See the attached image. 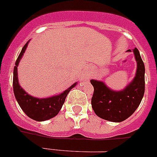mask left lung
<instances>
[{
  "label": "left lung",
  "instance_id": "obj_1",
  "mask_svg": "<svg viewBox=\"0 0 157 157\" xmlns=\"http://www.w3.org/2000/svg\"><path fill=\"white\" fill-rule=\"evenodd\" d=\"M127 52H131L128 49ZM137 61L134 79L123 90L115 91L101 81L91 79L94 88L91 105L98 117L111 122L127 120L135 112L145 93V65L137 48L133 50Z\"/></svg>",
  "mask_w": 157,
  "mask_h": 157
}]
</instances>
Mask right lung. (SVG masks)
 Masks as SVG:
<instances>
[{
  "label": "right lung",
  "mask_w": 157,
  "mask_h": 157,
  "mask_svg": "<svg viewBox=\"0 0 157 157\" xmlns=\"http://www.w3.org/2000/svg\"><path fill=\"white\" fill-rule=\"evenodd\" d=\"M28 41L22 48L17 59L16 61V66L13 71V91L16 99L22 110L28 117L35 121H45L52 119L59 113L61 109L67 95L68 94L72 88H74L77 82L74 83L68 89L61 94L56 96H52L47 98H37L32 97L27 94L19 84L18 80L17 67L21 59L23 53L27 48Z\"/></svg>",
  "instance_id": "add662e5"
}]
</instances>
